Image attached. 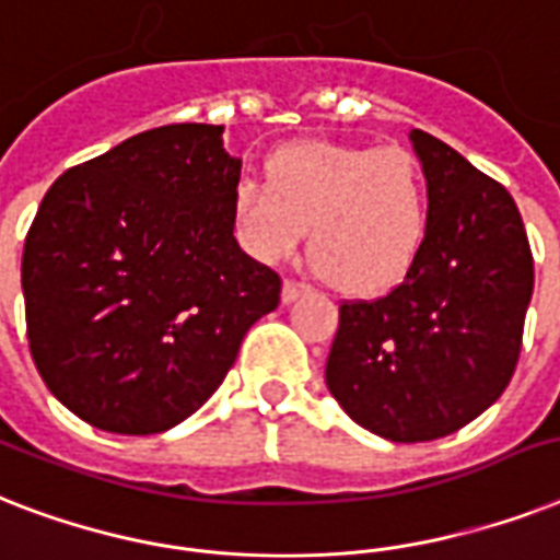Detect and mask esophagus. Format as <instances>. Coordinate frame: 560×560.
Wrapping results in <instances>:
<instances>
[{"mask_svg":"<svg viewBox=\"0 0 560 560\" xmlns=\"http://www.w3.org/2000/svg\"><path fill=\"white\" fill-rule=\"evenodd\" d=\"M306 292H308L306 283H298V280H283V292H280V298H283V303H292Z\"/></svg>","mask_w":560,"mask_h":560,"instance_id":"34e87169","label":"esophagus"}]
</instances>
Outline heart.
Listing matches in <instances>:
<instances>
[{
    "label": "heart",
    "instance_id": "heart-1",
    "mask_svg": "<svg viewBox=\"0 0 560 560\" xmlns=\"http://www.w3.org/2000/svg\"><path fill=\"white\" fill-rule=\"evenodd\" d=\"M266 185L243 178L228 219L245 254L275 266L301 248L341 292H387L410 271L428 234L422 164L399 147L298 141L262 164Z\"/></svg>",
    "mask_w": 560,
    "mask_h": 560
}]
</instances>
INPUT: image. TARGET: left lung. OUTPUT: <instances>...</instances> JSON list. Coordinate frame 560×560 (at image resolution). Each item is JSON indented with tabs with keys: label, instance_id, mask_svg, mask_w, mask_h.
Returning a JSON list of instances; mask_svg holds the SVG:
<instances>
[{
	"label": "left lung",
	"instance_id": "left-lung-1",
	"mask_svg": "<svg viewBox=\"0 0 560 560\" xmlns=\"http://www.w3.org/2000/svg\"><path fill=\"white\" fill-rule=\"evenodd\" d=\"M410 144L431 199L422 252L390 294L343 303L326 387L375 436L431 442L512 382L535 262L506 187L422 129Z\"/></svg>",
	"mask_w": 560,
	"mask_h": 560
}]
</instances>
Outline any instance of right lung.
<instances>
[{"label": "right lung", "instance_id": "1", "mask_svg": "<svg viewBox=\"0 0 560 560\" xmlns=\"http://www.w3.org/2000/svg\"><path fill=\"white\" fill-rule=\"evenodd\" d=\"M225 127L170 124L66 170L22 252L34 364L83 422L150 436L217 393L280 277L236 245Z\"/></svg>", "mask_w": 560, "mask_h": 560}]
</instances>
